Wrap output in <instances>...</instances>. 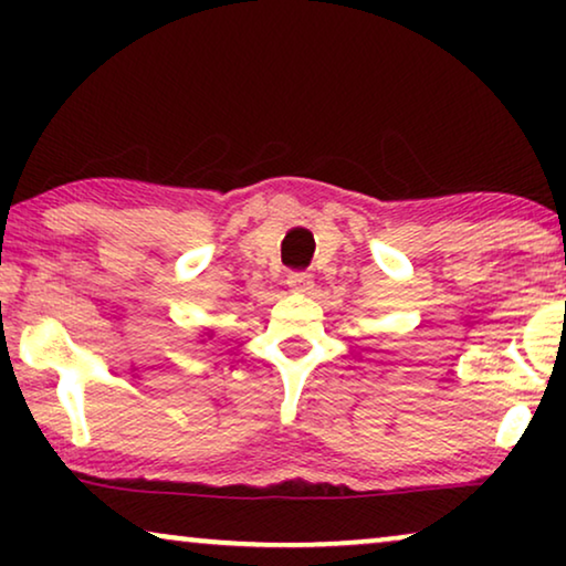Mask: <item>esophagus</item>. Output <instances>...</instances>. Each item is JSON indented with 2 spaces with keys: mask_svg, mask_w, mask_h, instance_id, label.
I'll use <instances>...</instances> for the list:
<instances>
[{
  "mask_svg": "<svg viewBox=\"0 0 566 566\" xmlns=\"http://www.w3.org/2000/svg\"><path fill=\"white\" fill-rule=\"evenodd\" d=\"M289 289L291 291H298V293H304V291H308L314 285V281H312V273H304V270H293V273L289 275Z\"/></svg>",
  "mask_w": 566,
  "mask_h": 566,
  "instance_id": "1",
  "label": "esophagus"
}]
</instances>
